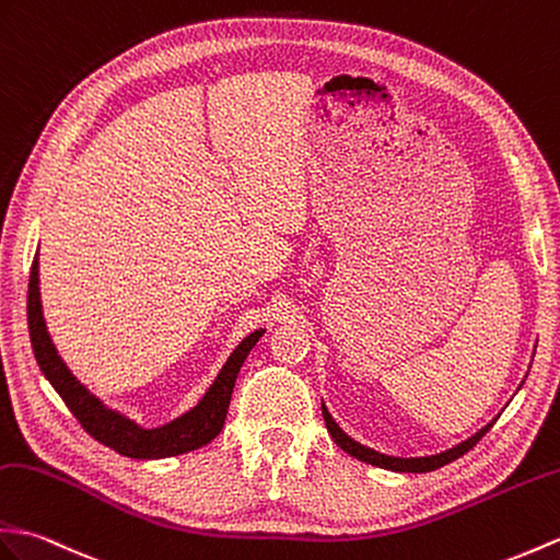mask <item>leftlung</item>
<instances>
[{
  "label": "left lung",
  "mask_w": 560,
  "mask_h": 560,
  "mask_svg": "<svg viewBox=\"0 0 560 560\" xmlns=\"http://www.w3.org/2000/svg\"><path fill=\"white\" fill-rule=\"evenodd\" d=\"M322 415H324V422H327V429H329L331 439L336 441V446H341L346 453H350V456L362 460V463L384 467V470H394V472H432V470H439V467H444V465L453 463L456 458L465 456V453L470 451L477 444V441L489 432V429L493 427V422H497V420H493L485 429H479L475 436L463 441V444L453 446V448H448L444 453H436V456H427V458H394V456H384V453H376V451H372L368 446H362V444H358V441L350 439L348 434H343V429L331 420L329 410L324 408V406H322Z\"/></svg>",
  "instance_id": "obj_1"
}]
</instances>
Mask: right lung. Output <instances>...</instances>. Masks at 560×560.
Returning <instances> with one entry per match:
<instances>
[{
    "label": "right lung",
    "mask_w": 560,
    "mask_h": 560,
    "mask_svg": "<svg viewBox=\"0 0 560 560\" xmlns=\"http://www.w3.org/2000/svg\"><path fill=\"white\" fill-rule=\"evenodd\" d=\"M28 331L37 365H40L47 382L55 386V392L61 396L63 402H67V408L73 412V418L81 422L85 432L97 439L100 444L121 453V456L142 460L172 458L178 456V453L200 448L205 444H210L212 439H217L226 420L233 384H236L241 365L245 358H248L253 346L259 341V336L265 334L259 329L253 331L250 336H245L226 360V365L221 368L214 384L210 386V392L205 394V398L192 410L180 415V418L164 427L142 429L136 422L124 418V415L104 408L100 398L90 394L57 355V348L51 343L43 319L40 289H37V257L33 259L28 279Z\"/></svg>",
    "instance_id": "add662e5"
}]
</instances>
